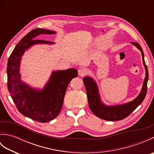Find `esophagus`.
<instances>
[{
	"instance_id": "esophagus-1",
	"label": "esophagus",
	"mask_w": 154,
	"mask_h": 154,
	"mask_svg": "<svg viewBox=\"0 0 154 154\" xmlns=\"http://www.w3.org/2000/svg\"><path fill=\"white\" fill-rule=\"evenodd\" d=\"M78 73H79V75H80V76L83 77L84 76V75H85L87 73V71L85 69H79V71H78Z\"/></svg>"
}]
</instances>
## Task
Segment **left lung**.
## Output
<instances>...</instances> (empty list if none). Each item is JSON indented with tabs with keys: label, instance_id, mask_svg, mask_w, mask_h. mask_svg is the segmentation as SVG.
<instances>
[{
	"label": "left lung",
	"instance_id": "left-lung-1",
	"mask_svg": "<svg viewBox=\"0 0 154 154\" xmlns=\"http://www.w3.org/2000/svg\"><path fill=\"white\" fill-rule=\"evenodd\" d=\"M132 44L136 45L141 51L143 63L146 69V77L144 81H143L142 89L141 93L136 99L128 103L122 104V105L106 106L101 103L95 82L93 79L89 77L83 78V81L85 86L88 103H89L90 109L94 115L101 119L109 121H116L124 119L127 116H128L143 102L146 95L147 83L148 81V70L145 63L144 57H143V52L142 47L139 44L136 43V42H132Z\"/></svg>",
	"mask_w": 154,
	"mask_h": 154
}]
</instances>
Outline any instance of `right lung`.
Returning a JSON list of instances; mask_svg holds the SVG:
<instances>
[{
	"label": "right lung",
	"instance_id": "1",
	"mask_svg": "<svg viewBox=\"0 0 154 154\" xmlns=\"http://www.w3.org/2000/svg\"><path fill=\"white\" fill-rule=\"evenodd\" d=\"M41 34H54V31L35 28L23 38L10 55L7 63L8 89L18 110L23 115L40 122H48L58 116L63 106L65 93L72 79L77 77V70L69 69L54 71L44 89L36 91L22 83L19 73L20 61L25 50L35 44H52L36 40Z\"/></svg>",
	"mask_w": 154,
	"mask_h": 154
}]
</instances>
